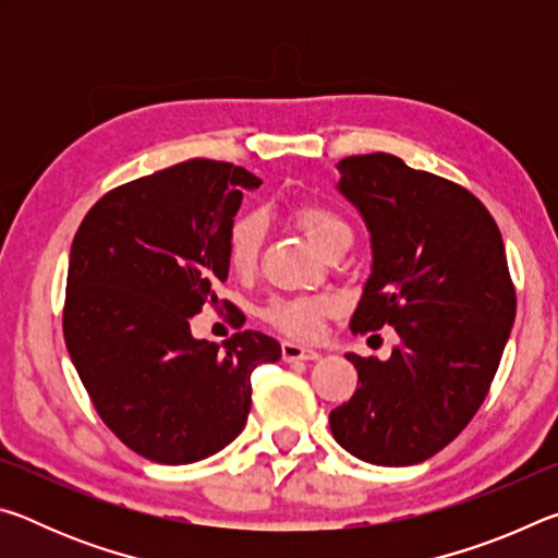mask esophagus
Segmentation results:
<instances>
[{
	"label": "esophagus",
	"instance_id": "34e87169",
	"mask_svg": "<svg viewBox=\"0 0 558 558\" xmlns=\"http://www.w3.org/2000/svg\"><path fill=\"white\" fill-rule=\"evenodd\" d=\"M280 352H282V359H286V362H315V359H319L317 349L302 347V344H295V342H282Z\"/></svg>",
	"mask_w": 558,
	"mask_h": 558
}]
</instances>
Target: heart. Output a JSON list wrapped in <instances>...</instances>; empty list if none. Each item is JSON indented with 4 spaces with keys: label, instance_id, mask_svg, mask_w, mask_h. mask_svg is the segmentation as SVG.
Masks as SVG:
<instances>
[{
    "label": "heart",
    "instance_id": "heart-1",
    "mask_svg": "<svg viewBox=\"0 0 558 558\" xmlns=\"http://www.w3.org/2000/svg\"><path fill=\"white\" fill-rule=\"evenodd\" d=\"M292 219L310 241H313L319 251L327 253L335 243L352 239V229L335 209L325 204L302 202L292 209ZM263 235H266V219L260 211H245L235 216L229 226V235H226V260L233 272L239 276H248L256 270ZM335 300L327 295H305V298H272L260 310L263 319L282 335L295 339H310L317 335L319 323L327 315H332Z\"/></svg>",
    "mask_w": 558,
    "mask_h": 558
}]
</instances>
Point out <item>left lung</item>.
<instances>
[{
	"instance_id": "obj_1",
	"label": "left lung",
	"mask_w": 558,
	"mask_h": 558,
	"mask_svg": "<svg viewBox=\"0 0 558 558\" xmlns=\"http://www.w3.org/2000/svg\"><path fill=\"white\" fill-rule=\"evenodd\" d=\"M337 167L374 253L349 327L389 325L399 344L386 362L347 354L356 391L329 413V428L359 460L415 465L460 436L497 374L517 313L502 233L465 186L399 157L354 155Z\"/></svg>"
}]
</instances>
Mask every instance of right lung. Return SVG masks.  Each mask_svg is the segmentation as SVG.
<instances>
[{
	"mask_svg": "<svg viewBox=\"0 0 558 558\" xmlns=\"http://www.w3.org/2000/svg\"><path fill=\"white\" fill-rule=\"evenodd\" d=\"M260 179L214 159H189L116 186L75 231L63 337L102 423L162 465L214 456L251 411V374L280 344L235 332L194 339L189 319L216 305L229 278L226 235Z\"/></svg>",
	"mask_w": 558,
	"mask_h": 558,
	"instance_id": "right-lung-1",
	"label": "right lung"
}]
</instances>
